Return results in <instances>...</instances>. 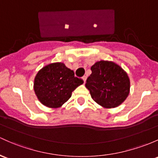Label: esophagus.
Returning <instances> with one entry per match:
<instances>
[{
    "mask_svg": "<svg viewBox=\"0 0 158 158\" xmlns=\"http://www.w3.org/2000/svg\"><path fill=\"white\" fill-rule=\"evenodd\" d=\"M82 78H83V80H84V82L85 83V82H86V76H85V75L83 76Z\"/></svg>",
    "mask_w": 158,
    "mask_h": 158,
    "instance_id": "1",
    "label": "esophagus"
}]
</instances>
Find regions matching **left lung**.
<instances>
[{
    "label": "left lung",
    "instance_id": "left-lung-1",
    "mask_svg": "<svg viewBox=\"0 0 158 158\" xmlns=\"http://www.w3.org/2000/svg\"><path fill=\"white\" fill-rule=\"evenodd\" d=\"M91 71L85 86L98 104L105 108H114L127 99L130 80L122 68L112 62L100 61L91 67Z\"/></svg>",
    "mask_w": 158,
    "mask_h": 158
}]
</instances>
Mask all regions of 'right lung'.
Masks as SVG:
<instances>
[{
	"mask_svg": "<svg viewBox=\"0 0 158 158\" xmlns=\"http://www.w3.org/2000/svg\"><path fill=\"white\" fill-rule=\"evenodd\" d=\"M84 83L63 63L46 65L35 78L34 89L40 102L50 108H59L72 96V93Z\"/></svg>",
	"mask_w": 158,
	"mask_h": 158,
	"instance_id": "1",
	"label": "right lung"
}]
</instances>
